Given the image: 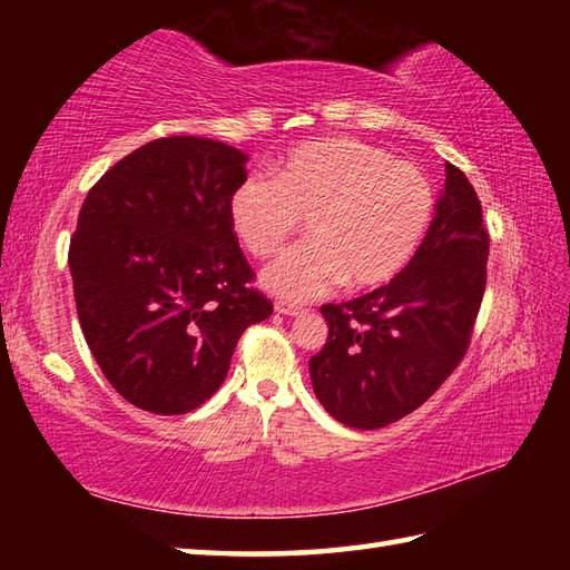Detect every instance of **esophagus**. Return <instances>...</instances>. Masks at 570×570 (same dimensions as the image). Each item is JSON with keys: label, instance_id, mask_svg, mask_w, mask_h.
Here are the masks:
<instances>
[{"label": "esophagus", "instance_id": "obj_1", "mask_svg": "<svg viewBox=\"0 0 570 570\" xmlns=\"http://www.w3.org/2000/svg\"><path fill=\"white\" fill-rule=\"evenodd\" d=\"M274 311H276V313H282V316H301V313H304V308H301V306H294V304H288V301H276V304H274Z\"/></svg>", "mask_w": 570, "mask_h": 570}]
</instances>
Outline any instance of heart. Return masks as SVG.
<instances>
[{
	"label": "heart",
	"instance_id": "obj_1",
	"mask_svg": "<svg viewBox=\"0 0 570 570\" xmlns=\"http://www.w3.org/2000/svg\"><path fill=\"white\" fill-rule=\"evenodd\" d=\"M433 215L429 178L414 164L350 137L286 151L272 178L252 174L233 190L227 217L252 257H272L306 220L308 237L262 272L266 292L311 301L345 282H392L414 257Z\"/></svg>",
	"mask_w": 570,
	"mask_h": 570
}]
</instances>
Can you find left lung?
Listing matches in <instances>:
<instances>
[{"mask_svg": "<svg viewBox=\"0 0 570 570\" xmlns=\"http://www.w3.org/2000/svg\"><path fill=\"white\" fill-rule=\"evenodd\" d=\"M490 235L465 174L445 164L435 217L390 284L321 308L328 341L308 360L328 414L382 429L419 409L463 360L488 284Z\"/></svg>", "mask_w": 570, "mask_h": 570, "instance_id": "1", "label": "left lung"}]
</instances>
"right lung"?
I'll return each instance as SVG.
<instances>
[{"mask_svg": "<svg viewBox=\"0 0 570 570\" xmlns=\"http://www.w3.org/2000/svg\"><path fill=\"white\" fill-rule=\"evenodd\" d=\"M247 154L164 137L85 198L68 266L92 357L129 404L188 414L227 377L239 335L272 316L227 217Z\"/></svg>", "mask_w": 570, "mask_h": 570, "instance_id": "obj_1", "label": "right lung"}]
</instances>
